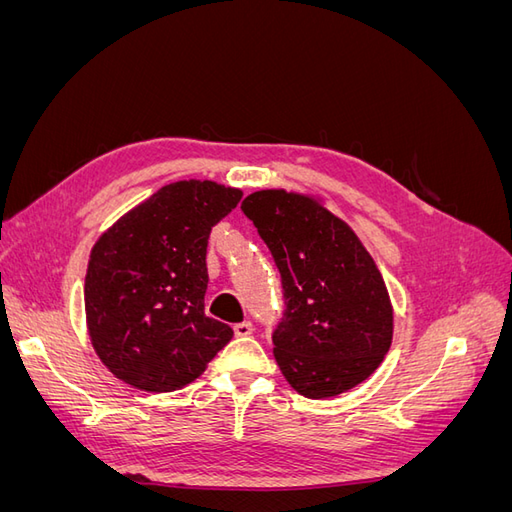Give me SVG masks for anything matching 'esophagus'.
Wrapping results in <instances>:
<instances>
[{
  "label": "esophagus",
  "instance_id": "esophagus-1",
  "mask_svg": "<svg viewBox=\"0 0 512 512\" xmlns=\"http://www.w3.org/2000/svg\"><path fill=\"white\" fill-rule=\"evenodd\" d=\"M252 333H254V327H252L250 320H243V322L235 324V335L237 337H247V335H252Z\"/></svg>",
  "mask_w": 512,
  "mask_h": 512
}]
</instances>
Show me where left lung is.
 <instances>
[{
  "label": "left lung",
  "instance_id": "left-lung-1",
  "mask_svg": "<svg viewBox=\"0 0 512 512\" xmlns=\"http://www.w3.org/2000/svg\"><path fill=\"white\" fill-rule=\"evenodd\" d=\"M241 209L282 275L273 354L288 384L322 399L367 380L391 348L393 305L361 239L307 194L260 190Z\"/></svg>",
  "mask_w": 512,
  "mask_h": 512
}]
</instances>
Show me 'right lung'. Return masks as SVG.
<instances>
[{"label": "right lung", "instance_id": "1", "mask_svg": "<svg viewBox=\"0 0 512 512\" xmlns=\"http://www.w3.org/2000/svg\"><path fill=\"white\" fill-rule=\"evenodd\" d=\"M243 192L215 181H175L130 209L91 247L85 316L108 371L149 393L183 389L230 339L205 314L211 228Z\"/></svg>", "mask_w": 512, "mask_h": 512}]
</instances>
